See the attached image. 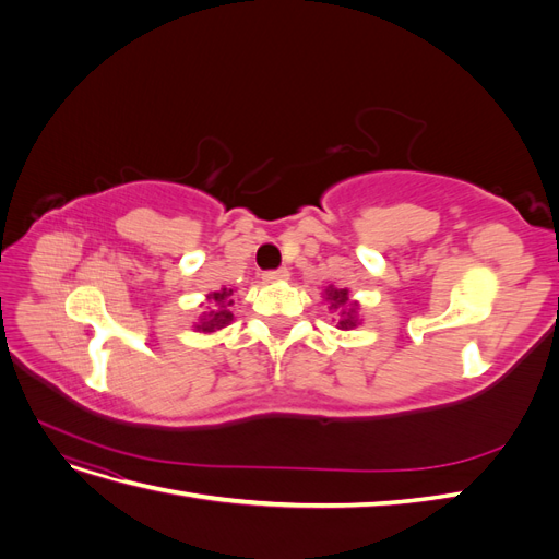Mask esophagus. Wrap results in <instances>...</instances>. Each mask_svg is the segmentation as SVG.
<instances>
[{
    "instance_id": "1",
    "label": "esophagus",
    "mask_w": 559,
    "mask_h": 559,
    "mask_svg": "<svg viewBox=\"0 0 559 559\" xmlns=\"http://www.w3.org/2000/svg\"><path fill=\"white\" fill-rule=\"evenodd\" d=\"M284 280H289V270H286V267L267 270V273H263V282L265 284H275V282H284Z\"/></svg>"
}]
</instances>
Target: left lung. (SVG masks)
<instances>
[{
  "label": "left lung",
  "mask_w": 559,
  "mask_h": 559,
  "mask_svg": "<svg viewBox=\"0 0 559 559\" xmlns=\"http://www.w3.org/2000/svg\"><path fill=\"white\" fill-rule=\"evenodd\" d=\"M324 298L329 302V310H337V329L352 331L361 324L359 300L349 296V289H335L333 284H329L324 289Z\"/></svg>",
  "instance_id": "1"
}]
</instances>
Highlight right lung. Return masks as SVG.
I'll return each instance as SVG.
<instances>
[{
    "label": "right lung",
    "instance_id": "1",
    "mask_svg": "<svg viewBox=\"0 0 559 559\" xmlns=\"http://www.w3.org/2000/svg\"><path fill=\"white\" fill-rule=\"evenodd\" d=\"M233 289L228 286H222L218 292L207 294L205 302H202V314L198 317V321L193 324V329L198 333H214V331H222L228 324H233Z\"/></svg>",
    "mask_w": 559,
    "mask_h": 559
}]
</instances>
